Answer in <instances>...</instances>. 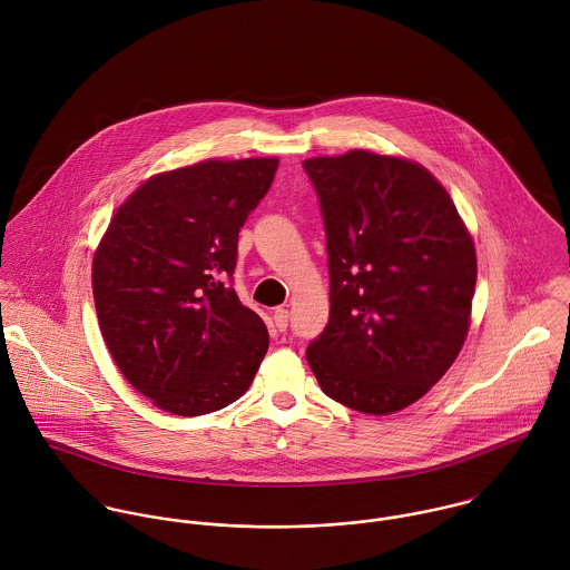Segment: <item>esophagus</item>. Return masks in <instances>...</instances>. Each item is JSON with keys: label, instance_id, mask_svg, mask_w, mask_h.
Returning <instances> with one entry per match:
<instances>
[{"label": "esophagus", "instance_id": "obj_1", "mask_svg": "<svg viewBox=\"0 0 570 570\" xmlns=\"http://www.w3.org/2000/svg\"><path fill=\"white\" fill-rule=\"evenodd\" d=\"M287 323H289V312L283 309V307L276 309V312H274V325H276V328H278V331H285Z\"/></svg>", "mask_w": 570, "mask_h": 570}]
</instances>
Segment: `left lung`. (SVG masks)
I'll list each match as a JSON object with an SVG mask.
<instances>
[{
  "mask_svg": "<svg viewBox=\"0 0 570 570\" xmlns=\"http://www.w3.org/2000/svg\"><path fill=\"white\" fill-rule=\"evenodd\" d=\"M325 222L328 323L307 346L326 397L366 414L421 400L470 328L476 252L423 166L371 151L303 163Z\"/></svg>",
  "mask_w": 570,
  "mask_h": 570,
  "instance_id": "1",
  "label": "left lung"
}]
</instances>
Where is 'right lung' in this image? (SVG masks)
<instances>
[{"instance_id":"add662e5","label":"right lung","mask_w":570,"mask_h":570,"mask_svg":"<svg viewBox=\"0 0 570 570\" xmlns=\"http://www.w3.org/2000/svg\"><path fill=\"white\" fill-rule=\"evenodd\" d=\"M276 168V158L206 160L154 175L94 254L105 344L125 380L166 412L237 402L267 353V328L242 305L233 274L239 230Z\"/></svg>"}]
</instances>
